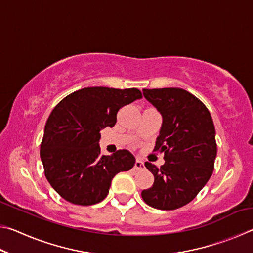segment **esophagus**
Returning <instances> with one entry per match:
<instances>
[{
    "label": "esophagus",
    "mask_w": 253,
    "mask_h": 253,
    "mask_svg": "<svg viewBox=\"0 0 253 253\" xmlns=\"http://www.w3.org/2000/svg\"><path fill=\"white\" fill-rule=\"evenodd\" d=\"M134 169H135L136 170H143V169H145L144 163H143L142 161H139V160H136V161H135Z\"/></svg>",
    "instance_id": "esophagus-1"
}]
</instances>
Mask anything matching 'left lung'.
Instances as JSON below:
<instances>
[{"label":"left lung","instance_id":"8db88e82","mask_svg":"<svg viewBox=\"0 0 253 253\" xmlns=\"http://www.w3.org/2000/svg\"><path fill=\"white\" fill-rule=\"evenodd\" d=\"M143 93L163 116L154 152L164 153L165 164L157 168L145 163L155 179L142 198L158 210L178 209L190 203L211 177L215 128L207 106L184 89H143Z\"/></svg>","mask_w":253,"mask_h":253}]
</instances>
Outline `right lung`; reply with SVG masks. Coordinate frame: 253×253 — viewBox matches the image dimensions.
<instances>
[{
    "instance_id": "add662e5",
    "label": "right lung",
    "mask_w": 253,
    "mask_h": 253,
    "mask_svg": "<svg viewBox=\"0 0 253 253\" xmlns=\"http://www.w3.org/2000/svg\"><path fill=\"white\" fill-rule=\"evenodd\" d=\"M142 97L137 88L88 87L54 107L40 156L46 179L61 198L77 205L99 203L108 195L115 175L134 166L135 157L127 149L101 155L100 130L114 127L119 109Z\"/></svg>"
}]
</instances>
